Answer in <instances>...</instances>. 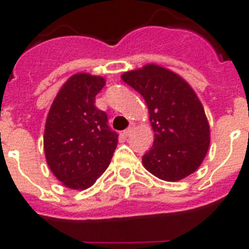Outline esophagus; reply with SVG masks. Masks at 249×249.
<instances>
[{
    "instance_id": "1",
    "label": "esophagus",
    "mask_w": 249,
    "mask_h": 249,
    "mask_svg": "<svg viewBox=\"0 0 249 249\" xmlns=\"http://www.w3.org/2000/svg\"><path fill=\"white\" fill-rule=\"evenodd\" d=\"M133 130H134V124H130V125H129V128L125 129V130H124V134L126 137L130 136V134H132V133H133Z\"/></svg>"
}]
</instances>
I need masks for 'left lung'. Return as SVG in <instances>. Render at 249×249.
I'll return each mask as SVG.
<instances>
[{
	"instance_id": "1",
	"label": "left lung",
	"mask_w": 249,
	"mask_h": 249,
	"mask_svg": "<svg viewBox=\"0 0 249 249\" xmlns=\"http://www.w3.org/2000/svg\"><path fill=\"white\" fill-rule=\"evenodd\" d=\"M121 79L143 97L155 133L142 158L144 168L169 182L194 173L208 151L209 125L191 86L155 64L125 72Z\"/></svg>"
}]
</instances>
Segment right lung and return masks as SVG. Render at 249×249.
Returning a JSON list of instances; mask_svg holds the SVG:
<instances>
[{"label": "right lung", "instance_id": "1", "mask_svg": "<svg viewBox=\"0 0 249 249\" xmlns=\"http://www.w3.org/2000/svg\"><path fill=\"white\" fill-rule=\"evenodd\" d=\"M103 77L73 75L62 86L49 111L44 148L50 169L66 187L85 190L107 169L119 134L107 113L95 106Z\"/></svg>", "mask_w": 249, "mask_h": 249}]
</instances>
